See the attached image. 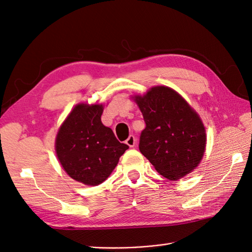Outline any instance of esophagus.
Segmentation results:
<instances>
[{
  "label": "esophagus",
  "mask_w": 252,
  "mask_h": 252,
  "mask_svg": "<svg viewBox=\"0 0 252 252\" xmlns=\"http://www.w3.org/2000/svg\"><path fill=\"white\" fill-rule=\"evenodd\" d=\"M126 144L128 146V147H134V146H135V144H136V138L134 137L133 135H130L127 137V139L126 140Z\"/></svg>",
  "instance_id": "34e87169"
}]
</instances>
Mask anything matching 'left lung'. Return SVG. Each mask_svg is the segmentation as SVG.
Masks as SVG:
<instances>
[{
	"label": "left lung",
	"instance_id": "8db88e82",
	"mask_svg": "<svg viewBox=\"0 0 252 252\" xmlns=\"http://www.w3.org/2000/svg\"><path fill=\"white\" fill-rule=\"evenodd\" d=\"M146 127L139 151L162 176L177 180L194 169L205 153L206 134L200 117L176 91L155 87L135 96Z\"/></svg>",
	"mask_w": 252,
	"mask_h": 252
}]
</instances>
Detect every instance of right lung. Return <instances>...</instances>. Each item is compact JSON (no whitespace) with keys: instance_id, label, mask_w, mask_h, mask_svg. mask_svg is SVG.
<instances>
[{"instance_id":"1","label":"right lung","mask_w":252,"mask_h":252,"mask_svg":"<svg viewBox=\"0 0 252 252\" xmlns=\"http://www.w3.org/2000/svg\"><path fill=\"white\" fill-rule=\"evenodd\" d=\"M102 105L79 104L60 127L56 139L58 159L69 176L87 186L102 184L128 148L101 121Z\"/></svg>"}]
</instances>
